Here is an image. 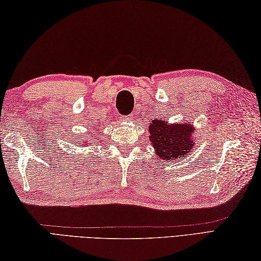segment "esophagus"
<instances>
[{
  "mask_svg": "<svg viewBox=\"0 0 261 261\" xmlns=\"http://www.w3.org/2000/svg\"><path fill=\"white\" fill-rule=\"evenodd\" d=\"M132 119H134V115H132V114H130V115H122L121 116V121L127 122V121H131Z\"/></svg>",
  "mask_w": 261,
  "mask_h": 261,
  "instance_id": "obj_1",
  "label": "esophagus"
}]
</instances>
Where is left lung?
<instances>
[{"instance_id": "obj_1", "label": "left lung", "mask_w": 261, "mask_h": 261, "mask_svg": "<svg viewBox=\"0 0 261 261\" xmlns=\"http://www.w3.org/2000/svg\"><path fill=\"white\" fill-rule=\"evenodd\" d=\"M194 130L195 127L188 122L168 123V121L156 119L149 125V140L159 159L175 162L193 151Z\"/></svg>"}]
</instances>
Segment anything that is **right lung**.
Here are the masks:
<instances>
[{
	"mask_svg": "<svg viewBox=\"0 0 261 261\" xmlns=\"http://www.w3.org/2000/svg\"><path fill=\"white\" fill-rule=\"evenodd\" d=\"M88 141H91V140H85V141L83 140V141L80 143V146H81V147H85V146L87 147L88 145H90V143H88Z\"/></svg>",
	"mask_w": 261,
	"mask_h": 261,
	"instance_id": "add662e5",
	"label": "right lung"
}]
</instances>
